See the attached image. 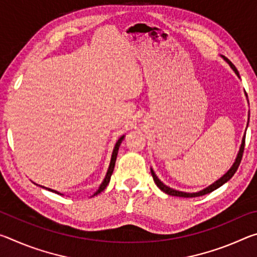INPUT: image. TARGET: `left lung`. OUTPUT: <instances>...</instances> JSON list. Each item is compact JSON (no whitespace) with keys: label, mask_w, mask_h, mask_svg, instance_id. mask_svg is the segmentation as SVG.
Listing matches in <instances>:
<instances>
[{"label":"left lung","mask_w":257,"mask_h":257,"mask_svg":"<svg viewBox=\"0 0 257 257\" xmlns=\"http://www.w3.org/2000/svg\"><path fill=\"white\" fill-rule=\"evenodd\" d=\"M222 58H223V60L225 61V62H227V63L229 64V66L231 67V69L234 71V73H236V75L238 76V78H240V76H239V72H238V70L236 69V67H234L233 64H232L231 62H230V61H229L227 58H224V56H222ZM245 95H246V97H247L246 92H245ZM247 101H248V99H247ZM248 121H249V114H248ZM247 125H248V123H247ZM245 137H246V132H245V135H243V137H242L241 145H240V149H239V152H238V154H237V158H236V160H234V162H233V164L231 165V168H230L229 170H228L227 172H225L222 177L219 178V179L213 182V184H211L208 187H206V188H204V189L199 190V191H196V193H186V191H180V190L170 188V187L167 186V185H164L163 182L159 179L158 176L155 175V172H154L153 169L151 168V173H152V177H153V179H154V182L156 184V186H158L159 188L163 191V193L168 194V195H171V196L189 198V197L203 196V195H206V194H208V193H212L213 190L217 189V188H219V187L224 185L225 182L231 179L232 176L234 175V173H236L237 169H238V167H239V164H240V162H241L243 149H245Z\"/></svg>","instance_id":"1"}]
</instances>
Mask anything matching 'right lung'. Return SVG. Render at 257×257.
<instances>
[{"mask_svg":"<svg viewBox=\"0 0 257 257\" xmlns=\"http://www.w3.org/2000/svg\"><path fill=\"white\" fill-rule=\"evenodd\" d=\"M123 138H124V136H121V137L118 139V142L115 143L114 149H113V152H112L110 165H108V169H107V172H106V175H105V178H104V180L102 181V184L99 185L98 189H97L96 191H95V193L92 195V197H93V196H96V195H98L99 193H102V191L106 188V186L108 185V182H110V179H111V176H112V173H113V170H114V165H115V161H116V155H118L119 147H120V145H121V143H122ZM41 187H43V188H45V189L50 190V191H53V193H56V194H59V195H63V194H61V193H59V191H56V190H54V189L46 188V187H44V186H41Z\"/></svg>","mask_w":257,"mask_h":257,"instance_id":"add662e5","label":"right lung"}]
</instances>
